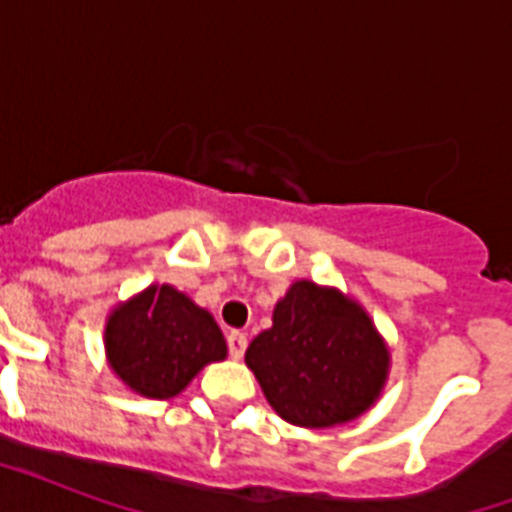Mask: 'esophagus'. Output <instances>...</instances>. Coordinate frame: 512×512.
I'll return each instance as SVG.
<instances>
[{
    "mask_svg": "<svg viewBox=\"0 0 512 512\" xmlns=\"http://www.w3.org/2000/svg\"><path fill=\"white\" fill-rule=\"evenodd\" d=\"M228 350H231V358H236V361H239V358L244 356V350H247V335L233 329L231 335H228Z\"/></svg>",
    "mask_w": 512,
    "mask_h": 512,
    "instance_id": "1",
    "label": "esophagus"
}]
</instances>
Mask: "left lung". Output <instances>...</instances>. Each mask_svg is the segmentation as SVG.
I'll use <instances>...</instances> for the list:
<instances>
[{"label": "left lung", "instance_id": "obj_1", "mask_svg": "<svg viewBox=\"0 0 512 512\" xmlns=\"http://www.w3.org/2000/svg\"><path fill=\"white\" fill-rule=\"evenodd\" d=\"M244 361L281 420L337 428L377 404L390 348L356 297L311 279L292 281L273 324L249 342Z\"/></svg>", "mask_w": 512, "mask_h": 512}]
</instances>
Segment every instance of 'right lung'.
Here are the masks:
<instances>
[{
	"label": "right lung",
	"instance_id": "1",
	"mask_svg": "<svg viewBox=\"0 0 512 512\" xmlns=\"http://www.w3.org/2000/svg\"><path fill=\"white\" fill-rule=\"evenodd\" d=\"M108 369L143 398L183 393L207 364L225 361L228 345L207 308L172 284H148L116 303L103 327Z\"/></svg>",
	"mask_w": 512,
	"mask_h": 512
}]
</instances>
